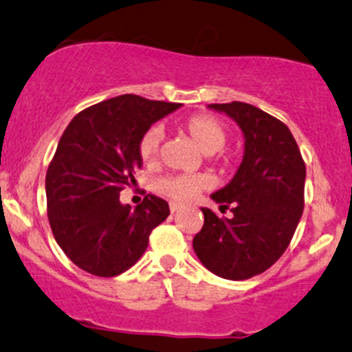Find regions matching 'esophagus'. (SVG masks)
<instances>
[{"mask_svg":"<svg viewBox=\"0 0 352 352\" xmlns=\"http://www.w3.org/2000/svg\"><path fill=\"white\" fill-rule=\"evenodd\" d=\"M169 210H171V213H176V211L181 210V205H179V203H176V201H171V203H169Z\"/></svg>","mask_w":352,"mask_h":352,"instance_id":"esophagus-1","label":"esophagus"}]
</instances>
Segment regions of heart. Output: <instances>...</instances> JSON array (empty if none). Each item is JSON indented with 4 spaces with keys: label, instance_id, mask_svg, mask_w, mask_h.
Returning a JSON list of instances; mask_svg holds the SVG:
<instances>
[{
    "label": "heart",
    "instance_id": "obj_1",
    "mask_svg": "<svg viewBox=\"0 0 352 352\" xmlns=\"http://www.w3.org/2000/svg\"><path fill=\"white\" fill-rule=\"evenodd\" d=\"M184 131L198 144L203 153L211 156L217 154L226 144V131L223 124L213 116H195L184 122ZM162 134L157 127L146 132L139 142V156L142 162L151 164L156 161L160 153ZM205 175H169L156 181V191L173 201H190L199 191L208 186Z\"/></svg>",
    "mask_w": 352,
    "mask_h": 352
}]
</instances>
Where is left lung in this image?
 <instances>
[{
  "label": "left lung",
  "mask_w": 352,
  "mask_h": 352,
  "mask_svg": "<svg viewBox=\"0 0 352 352\" xmlns=\"http://www.w3.org/2000/svg\"><path fill=\"white\" fill-rule=\"evenodd\" d=\"M243 132V160L211 199L232 205V218L201 208L205 223L192 238L199 262L228 280H247L287 250L304 211L305 164L285 124L245 102L210 104Z\"/></svg>",
  "instance_id": "1"
}]
</instances>
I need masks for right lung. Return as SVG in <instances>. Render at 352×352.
<instances>
[{
	"instance_id": "1",
	"label": "right lung",
	"mask_w": 352,
	"mask_h": 352,
	"mask_svg": "<svg viewBox=\"0 0 352 352\" xmlns=\"http://www.w3.org/2000/svg\"><path fill=\"white\" fill-rule=\"evenodd\" d=\"M179 107L126 94L85 109L67 126L45 190L56 243L82 270L97 277L126 272L146 252L151 232L168 218L164 199L147 195L132 208L120 203L119 192L142 166V135Z\"/></svg>"
}]
</instances>
